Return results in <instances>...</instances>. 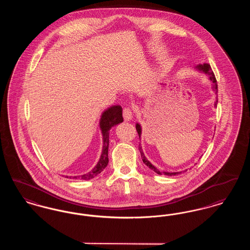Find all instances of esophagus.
I'll list each match as a JSON object with an SVG mask.
<instances>
[{
	"instance_id": "34e87169",
	"label": "esophagus",
	"mask_w": 250,
	"mask_h": 250,
	"mask_svg": "<svg viewBox=\"0 0 250 250\" xmlns=\"http://www.w3.org/2000/svg\"><path fill=\"white\" fill-rule=\"evenodd\" d=\"M123 116L125 122H128L133 119V111L130 107H125L123 111Z\"/></svg>"
}]
</instances>
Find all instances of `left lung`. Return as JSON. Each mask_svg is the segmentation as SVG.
Returning a JSON list of instances; mask_svg holds the SVG:
<instances>
[{
    "label": "left lung",
    "mask_w": 250,
    "mask_h": 250,
    "mask_svg": "<svg viewBox=\"0 0 250 250\" xmlns=\"http://www.w3.org/2000/svg\"><path fill=\"white\" fill-rule=\"evenodd\" d=\"M195 69L198 70V71L202 72V73L205 74V75L208 77L209 81H210L211 83H212V89H213V91H214V93H215V95H216V94H217V83H216V80H215V77H214V72L212 70L210 64H208V63L199 64V65H197V66L195 67ZM216 106H217V99L214 101V107H216ZM136 129H137V132H138V134H139V137H140V139H141V136H142V126H141V125L138 124V123L136 124ZM139 149H140V152H141V155H142V159H143V163H144L146 166L148 167L150 169L154 170L157 174H159V175L164 174V175H167V176H173V175H178V174L182 173V171L168 172V171H161V170H159L156 167L154 166V165L145 157V155L143 154V149H142V146H141V145L139 146Z\"/></svg>",
    "instance_id": "left-lung-1"
}]
</instances>
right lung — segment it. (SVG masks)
Masks as SVG:
<instances>
[{
    "instance_id": "add662e5",
    "label": "right lung",
    "mask_w": 250,
    "mask_h": 250,
    "mask_svg": "<svg viewBox=\"0 0 250 250\" xmlns=\"http://www.w3.org/2000/svg\"><path fill=\"white\" fill-rule=\"evenodd\" d=\"M124 121L123 119V109L121 106H111L107 107L106 110L103 111L101 114V118L99 121V127L101 129V133L103 136V149L102 154L99 158V161L95 165V167L89 171L88 173L80 175V176H66L67 178L82 179V180H90L95 177L97 174H99L103 169L107 167L108 163V143H109V130L112 126L118 125Z\"/></svg>"
}]
</instances>
